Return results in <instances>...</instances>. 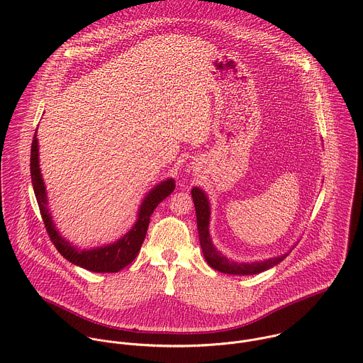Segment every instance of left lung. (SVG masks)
Returning <instances> with one entry per match:
<instances>
[{"label":"left lung","mask_w":363,"mask_h":363,"mask_svg":"<svg viewBox=\"0 0 363 363\" xmlns=\"http://www.w3.org/2000/svg\"><path fill=\"white\" fill-rule=\"evenodd\" d=\"M192 198L195 203V211H196V223H198V233H199V243L203 252V256L208 262V264L222 273L226 274H243V276H250V274H257L262 273L280 262H283L287 255L280 256V257H273L264 262H257V263H236L228 260L225 256H222L215 246L211 242L209 236V202L206 195L199 189L194 188L192 191Z\"/></svg>","instance_id":"left-lung-1"}]
</instances>
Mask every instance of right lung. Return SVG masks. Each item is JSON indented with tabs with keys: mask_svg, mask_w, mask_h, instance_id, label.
<instances>
[{
	"mask_svg": "<svg viewBox=\"0 0 363 363\" xmlns=\"http://www.w3.org/2000/svg\"><path fill=\"white\" fill-rule=\"evenodd\" d=\"M30 178H32L36 202L40 211V216L52 243L66 260L86 270H90L93 273H117L118 270L128 266L137 257L141 249V245L145 239L150 218L154 209L158 206L161 201H164L175 189V182L172 179L164 181L160 185H157L144 199L140 208L137 223L133 226V229L127 235H124V238H121L114 245H108L99 249L96 247L93 250H77L57 233L52 222L50 213L46 208V203H48L46 192H45V186L40 177L39 164H38L36 133L33 135L32 145H30Z\"/></svg>",
	"mask_w": 363,
	"mask_h": 363,
	"instance_id": "obj_1",
	"label": "right lung"
}]
</instances>
